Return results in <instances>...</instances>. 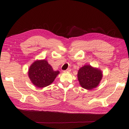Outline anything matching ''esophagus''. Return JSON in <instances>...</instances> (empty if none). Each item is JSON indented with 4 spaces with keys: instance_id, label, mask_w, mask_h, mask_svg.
Instances as JSON below:
<instances>
[{
    "instance_id": "1",
    "label": "esophagus",
    "mask_w": 129,
    "mask_h": 129,
    "mask_svg": "<svg viewBox=\"0 0 129 129\" xmlns=\"http://www.w3.org/2000/svg\"><path fill=\"white\" fill-rule=\"evenodd\" d=\"M71 71V69L70 68H68V69H67L66 70H64V72L65 73V72H70Z\"/></svg>"
}]
</instances>
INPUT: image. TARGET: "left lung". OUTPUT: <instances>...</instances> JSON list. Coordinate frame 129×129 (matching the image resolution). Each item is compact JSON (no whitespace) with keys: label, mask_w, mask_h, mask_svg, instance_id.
I'll use <instances>...</instances> for the list:
<instances>
[{"label":"left lung","mask_w":129,"mask_h":129,"mask_svg":"<svg viewBox=\"0 0 129 129\" xmlns=\"http://www.w3.org/2000/svg\"><path fill=\"white\" fill-rule=\"evenodd\" d=\"M102 72L90 65H85L79 69L78 78L80 85L86 89L96 87L102 79Z\"/></svg>","instance_id":"1"}]
</instances>
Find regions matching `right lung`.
I'll return each mask as SVG.
<instances>
[{
  "label": "right lung",
  "instance_id": "add662e5",
  "mask_svg": "<svg viewBox=\"0 0 129 129\" xmlns=\"http://www.w3.org/2000/svg\"><path fill=\"white\" fill-rule=\"evenodd\" d=\"M59 71H54L52 67L45 60H37L33 64L29 69V77L32 83L38 87H44L51 84Z\"/></svg>",
  "mask_w": 129,
  "mask_h": 129
}]
</instances>
